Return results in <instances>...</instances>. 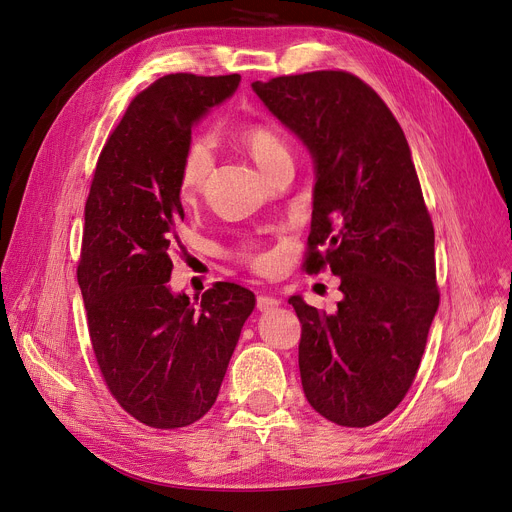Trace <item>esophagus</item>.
Here are the masks:
<instances>
[{
  "instance_id": "obj_1",
  "label": "esophagus",
  "mask_w": 512,
  "mask_h": 512,
  "mask_svg": "<svg viewBox=\"0 0 512 512\" xmlns=\"http://www.w3.org/2000/svg\"><path fill=\"white\" fill-rule=\"evenodd\" d=\"M278 305H280V299H276V297H267V294H259V297H257V309L259 311H270Z\"/></svg>"
}]
</instances>
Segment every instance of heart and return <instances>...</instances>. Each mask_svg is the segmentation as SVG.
<instances>
[{
  "label": "heart",
  "mask_w": 512,
  "mask_h": 512,
  "mask_svg": "<svg viewBox=\"0 0 512 512\" xmlns=\"http://www.w3.org/2000/svg\"><path fill=\"white\" fill-rule=\"evenodd\" d=\"M240 145L249 151V155L257 161V166L265 174H274L280 166L292 164V151L288 141L282 134L265 122H251L238 130ZM213 170V157L205 143H191L182 155L180 172H178V188L182 201H195L205 188L209 174ZM240 259L251 267H261L265 263L263 255L253 249H242Z\"/></svg>",
  "instance_id": "1"
}]
</instances>
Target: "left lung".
<instances>
[{
	"mask_svg": "<svg viewBox=\"0 0 512 512\" xmlns=\"http://www.w3.org/2000/svg\"><path fill=\"white\" fill-rule=\"evenodd\" d=\"M253 89L315 159L303 270L330 267L344 294L334 315L288 299L301 321L305 396L332 423L373 425L413 386L440 305L434 224L409 143L351 72L276 76Z\"/></svg>",
	"mask_w": 512,
	"mask_h": 512,
	"instance_id": "obj_1",
	"label": "left lung"
}]
</instances>
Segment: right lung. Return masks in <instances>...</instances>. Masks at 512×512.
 <instances>
[{"label": "right lung", "mask_w": 512, "mask_h": 512, "mask_svg": "<svg viewBox=\"0 0 512 512\" xmlns=\"http://www.w3.org/2000/svg\"><path fill=\"white\" fill-rule=\"evenodd\" d=\"M238 74L161 76L107 137L85 203L76 278L101 378L118 405L155 429L186 427L218 398L255 294L215 282L195 307L172 294L178 172L193 124Z\"/></svg>", "instance_id": "right-lung-1"}]
</instances>
